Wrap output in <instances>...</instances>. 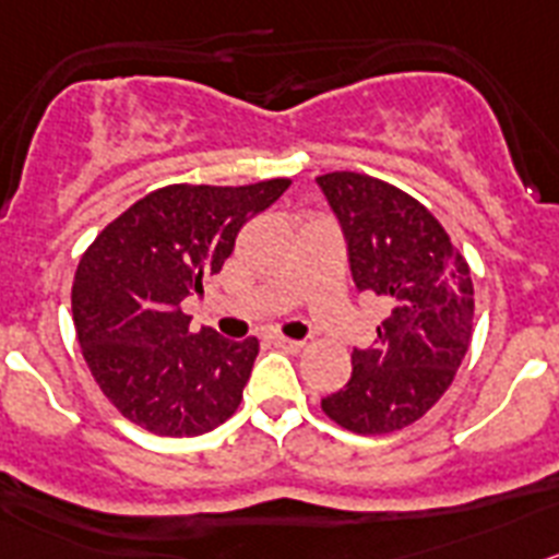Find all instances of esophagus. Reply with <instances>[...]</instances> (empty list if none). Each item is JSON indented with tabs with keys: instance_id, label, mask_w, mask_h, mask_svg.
<instances>
[{
	"instance_id": "34e87169",
	"label": "esophagus",
	"mask_w": 559,
	"mask_h": 559,
	"mask_svg": "<svg viewBox=\"0 0 559 559\" xmlns=\"http://www.w3.org/2000/svg\"><path fill=\"white\" fill-rule=\"evenodd\" d=\"M273 342L278 345L281 350H289V354H298V350H304V345H306V342L289 340V336H273Z\"/></svg>"
}]
</instances>
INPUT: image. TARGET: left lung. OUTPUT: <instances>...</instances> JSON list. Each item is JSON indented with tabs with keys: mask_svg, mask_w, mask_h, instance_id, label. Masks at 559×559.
<instances>
[{
	"mask_svg": "<svg viewBox=\"0 0 559 559\" xmlns=\"http://www.w3.org/2000/svg\"><path fill=\"white\" fill-rule=\"evenodd\" d=\"M340 217L350 275L386 304L373 348L354 350L345 390L320 401L354 435H390L449 390L474 334V281L465 255L429 209L361 173L317 178Z\"/></svg>",
	"mask_w": 559,
	"mask_h": 559,
	"instance_id": "obj_1",
	"label": "left lung"
}]
</instances>
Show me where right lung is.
<instances>
[{
	"instance_id": "1",
	"label": "right lung",
	"mask_w": 559,
	"mask_h": 559,
	"mask_svg": "<svg viewBox=\"0 0 559 559\" xmlns=\"http://www.w3.org/2000/svg\"><path fill=\"white\" fill-rule=\"evenodd\" d=\"M289 183L164 186L88 245L72 284L74 331L94 381L130 424L160 437H198L239 409L259 340L194 334L183 300L203 292L242 225Z\"/></svg>"
}]
</instances>
